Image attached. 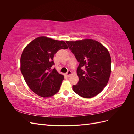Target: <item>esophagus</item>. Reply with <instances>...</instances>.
<instances>
[{
	"instance_id": "obj_1",
	"label": "esophagus",
	"mask_w": 134,
	"mask_h": 134,
	"mask_svg": "<svg viewBox=\"0 0 134 134\" xmlns=\"http://www.w3.org/2000/svg\"><path fill=\"white\" fill-rule=\"evenodd\" d=\"M72 74V72L70 71V70H69L66 73V75L68 76V77H69Z\"/></svg>"
}]
</instances>
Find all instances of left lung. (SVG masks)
<instances>
[{
  "mask_svg": "<svg viewBox=\"0 0 134 134\" xmlns=\"http://www.w3.org/2000/svg\"><path fill=\"white\" fill-rule=\"evenodd\" d=\"M79 63L76 72L78 84L72 86L77 94L92 98L107 86L111 72V58L102 44L92 39L66 41Z\"/></svg>",
  "mask_w": 134,
  "mask_h": 134,
  "instance_id": "8db88e82",
  "label": "left lung"
}]
</instances>
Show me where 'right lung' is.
Returning a JSON list of instances; mask_svg holds the SVG:
<instances>
[{
    "instance_id": "1",
    "label": "right lung",
    "mask_w": 134,
    "mask_h": 134,
    "mask_svg": "<svg viewBox=\"0 0 134 134\" xmlns=\"http://www.w3.org/2000/svg\"><path fill=\"white\" fill-rule=\"evenodd\" d=\"M64 41L46 36L34 39L24 48L21 57V71L28 86L36 94L49 97L57 93L64 79L54 68V55L67 49Z\"/></svg>"
}]
</instances>
